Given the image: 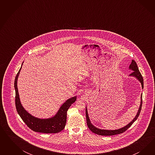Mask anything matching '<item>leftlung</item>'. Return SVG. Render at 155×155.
Masks as SVG:
<instances>
[{
    "label": "left lung",
    "instance_id": "1",
    "mask_svg": "<svg viewBox=\"0 0 155 155\" xmlns=\"http://www.w3.org/2000/svg\"><path fill=\"white\" fill-rule=\"evenodd\" d=\"M129 69H131L133 71L131 74L130 75V76H132L135 77L137 80H139L140 81V82L141 84V87L142 89H143L144 87V82H143V77L141 74L140 72L139 71L138 67L137 65V64L136 62L134 60H132L131 64H130V65L129 66ZM141 101L140 104V107L138 110V111L135 117H134V119L132 120L131 122L129 123L127 125L124 127H122L121 128L117 129V130H102V129H99L97 127H95L92 124V123L90 122L89 115H88V113H87V107H86V121H87V126L89 127L90 131L94 132V134H96L99 135H102V136H111V135H117V134H122L123 132L126 131L128 128L131 126L132 124H133V123L137 119V117H139V114L140 113L141 110V106H142V94H141Z\"/></svg>",
    "mask_w": 155,
    "mask_h": 155
}]
</instances>
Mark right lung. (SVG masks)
<instances>
[{
  "label": "right lung",
  "instance_id": "1",
  "mask_svg": "<svg viewBox=\"0 0 155 155\" xmlns=\"http://www.w3.org/2000/svg\"><path fill=\"white\" fill-rule=\"evenodd\" d=\"M22 65L15 80V105L17 112L19 114L23 122L33 131L45 134H56L61 131L64 130L65 126L67 111L71 105L76 101L77 97H73L66 101L65 102L62 104V105L60 107L56 114L53 117L48 119H40L33 117L24 108L19 98L17 82Z\"/></svg>",
  "mask_w": 155,
  "mask_h": 155
}]
</instances>
